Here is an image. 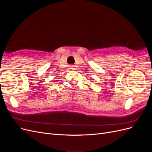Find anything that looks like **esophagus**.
Instances as JSON below:
<instances>
[{
    "label": "esophagus",
    "mask_w": 152,
    "mask_h": 152,
    "mask_svg": "<svg viewBox=\"0 0 152 152\" xmlns=\"http://www.w3.org/2000/svg\"><path fill=\"white\" fill-rule=\"evenodd\" d=\"M74 68H75V66L73 65H70V69H71V70H74Z\"/></svg>",
    "instance_id": "obj_1"
}]
</instances>
